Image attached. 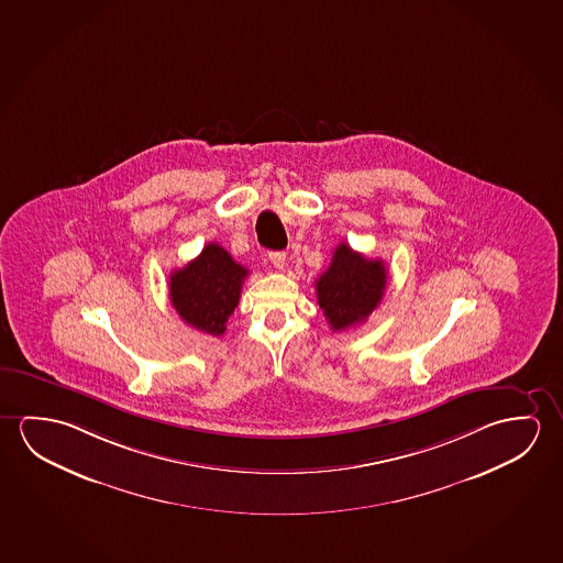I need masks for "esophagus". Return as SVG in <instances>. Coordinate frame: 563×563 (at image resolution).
Here are the masks:
<instances>
[{"label":"esophagus","instance_id":"obj_1","mask_svg":"<svg viewBox=\"0 0 563 563\" xmlns=\"http://www.w3.org/2000/svg\"><path fill=\"white\" fill-rule=\"evenodd\" d=\"M269 262H272V266L276 269L286 268V252H268Z\"/></svg>","mask_w":563,"mask_h":563}]
</instances>
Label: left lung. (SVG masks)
Wrapping results in <instances>:
<instances>
[{
    "label": "left lung",
    "mask_w": 563,
    "mask_h": 563,
    "mask_svg": "<svg viewBox=\"0 0 563 563\" xmlns=\"http://www.w3.org/2000/svg\"><path fill=\"white\" fill-rule=\"evenodd\" d=\"M387 269L384 260L366 258L346 242L336 246L331 266L317 279V303L332 331H346L366 321L384 297Z\"/></svg>",
    "instance_id": "8db88e82"
}]
</instances>
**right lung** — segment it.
Instances as JSON below:
<instances>
[{
    "label": "right lung",
    "instance_id": "add662e5",
    "mask_svg": "<svg viewBox=\"0 0 563 563\" xmlns=\"http://www.w3.org/2000/svg\"><path fill=\"white\" fill-rule=\"evenodd\" d=\"M249 269L219 244L206 249L188 266L170 276V301L179 317L196 331L221 336L227 331Z\"/></svg>",
    "mask_w": 563,
    "mask_h": 563
}]
</instances>
